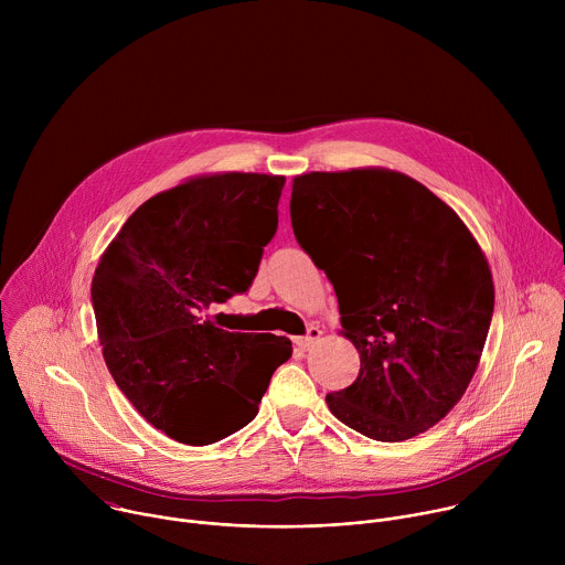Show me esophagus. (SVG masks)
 Instances as JSON below:
<instances>
[{"instance_id":"1","label":"esophagus","mask_w":565,"mask_h":565,"mask_svg":"<svg viewBox=\"0 0 565 565\" xmlns=\"http://www.w3.org/2000/svg\"><path fill=\"white\" fill-rule=\"evenodd\" d=\"M321 338V331H319V327H308V333L303 335V338H299L297 340V347L301 349V351H308L310 347H315L317 344V340Z\"/></svg>"}]
</instances>
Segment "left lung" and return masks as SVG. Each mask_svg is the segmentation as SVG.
Wrapping results in <instances>:
<instances>
[{
    "label": "left lung",
    "instance_id": "obj_1",
    "mask_svg": "<svg viewBox=\"0 0 565 565\" xmlns=\"http://www.w3.org/2000/svg\"><path fill=\"white\" fill-rule=\"evenodd\" d=\"M290 221L360 353L358 380L327 395L331 414L380 443L440 423L478 369L494 312L473 234L423 183L382 168L297 177Z\"/></svg>",
    "mask_w": 565,
    "mask_h": 565
}]
</instances>
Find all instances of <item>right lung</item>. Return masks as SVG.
<instances>
[{"instance_id": "add662e5", "label": "right lung", "mask_w": 565, "mask_h": 565, "mask_svg": "<svg viewBox=\"0 0 565 565\" xmlns=\"http://www.w3.org/2000/svg\"><path fill=\"white\" fill-rule=\"evenodd\" d=\"M286 179L225 172L145 201L100 257L92 281L109 373L136 412L170 438L203 447L241 427L288 338L227 333L203 310L246 292L277 232Z\"/></svg>"}]
</instances>
